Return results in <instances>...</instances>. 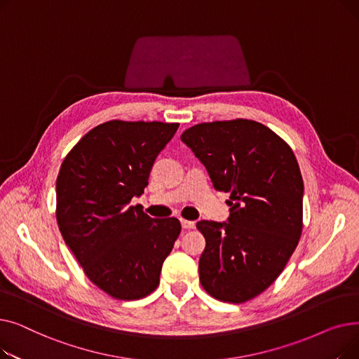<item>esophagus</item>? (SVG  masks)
I'll return each mask as SVG.
<instances>
[{
  "instance_id": "esophagus-1",
  "label": "esophagus",
  "mask_w": 359,
  "mask_h": 359,
  "mask_svg": "<svg viewBox=\"0 0 359 359\" xmlns=\"http://www.w3.org/2000/svg\"><path fill=\"white\" fill-rule=\"evenodd\" d=\"M182 227L186 230H191L195 227V221H187V219H182Z\"/></svg>"
}]
</instances>
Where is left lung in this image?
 <instances>
[{
    "label": "left lung",
    "instance_id": "obj_1",
    "mask_svg": "<svg viewBox=\"0 0 359 359\" xmlns=\"http://www.w3.org/2000/svg\"><path fill=\"white\" fill-rule=\"evenodd\" d=\"M180 140L215 189L231 194L227 221L196 224L206 241L201 284L225 303H246L273 284L303 231L304 183L297 158L273 130L248 119L199 123Z\"/></svg>",
    "mask_w": 359,
    "mask_h": 359
}]
</instances>
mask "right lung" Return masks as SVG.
<instances>
[{
	"mask_svg": "<svg viewBox=\"0 0 359 359\" xmlns=\"http://www.w3.org/2000/svg\"><path fill=\"white\" fill-rule=\"evenodd\" d=\"M179 123L104 122L77 142L56 179V221L94 285L138 299L160 284L163 262L180 234L177 218L154 219L140 205L151 168Z\"/></svg>",
	"mask_w": 359,
	"mask_h": 359,
	"instance_id": "obj_1",
	"label": "right lung"
}]
</instances>
